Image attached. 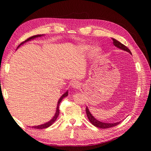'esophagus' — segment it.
I'll return each instance as SVG.
<instances>
[{"label": "esophagus", "mask_w": 151, "mask_h": 151, "mask_svg": "<svg viewBox=\"0 0 151 151\" xmlns=\"http://www.w3.org/2000/svg\"><path fill=\"white\" fill-rule=\"evenodd\" d=\"M72 87L75 89H78L80 88V86H81V84H80V82L78 81H74L72 83Z\"/></svg>", "instance_id": "obj_1"}]
</instances>
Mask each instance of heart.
Segmentation results:
<instances>
[{"label":"heart","mask_w":151,"mask_h":151,"mask_svg":"<svg viewBox=\"0 0 151 151\" xmlns=\"http://www.w3.org/2000/svg\"><path fill=\"white\" fill-rule=\"evenodd\" d=\"M101 52V49H99V48H95V49L93 50V54H95V55H99Z\"/></svg>","instance_id":"heart-1"}]
</instances>
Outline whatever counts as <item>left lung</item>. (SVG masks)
I'll list each match as a JSON object with an SVG mask.
<instances>
[{
	"mask_svg": "<svg viewBox=\"0 0 151 151\" xmlns=\"http://www.w3.org/2000/svg\"><path fill=\"white\" fill-rule=\"evenodd\" d=\"M112 40H113V43L115 47L119 48V49H121L122 50L127 51V52H129L130 54H132V53H131L130 50H129V48L125 46L124 45L122 44L121 43L119 42V41H118L117 40L114 39V38H112ZM86 114H87V116L89 119V121L91 122L93 125H94V126L96 127L101 128V129H109V128H111V127H114L115 126H117V124L120 123V122H117V123H102V122L96 119L93 116L90 112H89L87 106H86Z\"/></svg>",
	"mask_w": 151,
	"mask_h": 151,
	"instance_id": "1",
	"label": "left lung"
}]
</instances>
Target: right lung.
<instances>
[{
  "label": "right lung",
  "instance_id": "1",
  "mask_svg": "<svg viewBox=\"0 0 151 151\" xmlns=\"http://www.w3.org/2000/svg\"><path fill=\"white\" fill-rule=\"evenodd\" d=\"M42 36V35H35V36H32V37H29V38H28V39L27 40H25L24 42H25V41H29V40H30L31 39H34V38H35V37H40V36ZM24 42H22L20 45H19L18 46V47H19L22 44V43H23ZM18 48V47H17ZM67 91H66L65 93H64L62 97H61L60 98V99H59V101H58V105H57V108H56V114H55V115H54V117L52 118V120H50L49 122H48V123H45V124H41V125H39V126H34V127H32V128H33V129H46V128H48L49 127H50V125H52L54 123V121H55L56 120V119H57V117H58V115H59V114H60V110H59V105H60V103L61 102V101H62V99L64 98V97H65L66 96H67L68 95V92Z\"/></svg>",
  "mask_w": 151,
  "mask_h": 151
}]
</instances>
